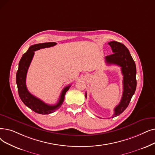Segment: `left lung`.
I'll list each match as a JSON object with an SVG mask.
<instances>
[{
    "instance_id": "1",
    "label": "left lung",
    "mask_w": 155,
    "mask_h": 155,
    "mask_svg": "<svg viewBox=\"0 0 155 155\" xmlns=\"http://www.w3.org/2000/svg\"><path fill=\"white\" fill-rule=\"evenodd\" d=\"M113 54L105 57L108 64H117L121 67L123 80V95L120 103L114 109V114L111 118L117 117L127 108L132 96L135 93L136 81V66L135 62L125 45L116 41L108 42ZM85 97L87 94L85 93Z\"/></svg>"
}]
</instances>
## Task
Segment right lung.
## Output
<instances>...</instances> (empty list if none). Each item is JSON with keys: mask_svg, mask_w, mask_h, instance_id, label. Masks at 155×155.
I'll use <instances>...</instances> for the list:
<instances>
[{"mask_svg": "<svg viewBox=\"0 0 155 155\" xmlns=\"http://www.w3.org/2000/svg\"><path fill=\"white\" fill-rule=\"evenodd\" d=\"M56 45V42L41 43L31 45L28 50L23 55L19 62L18 70L16 73V84L20 99L23 103L35 113L42 115H48L59 109L61 106L66 92L68 91L70 85L66 86L62 91L58 102L55 105H49L45 103L42 100L36 97L28 91L26 85V74L34 56V52L40 49L50 48Z\"/></svg>", "mask_w": 155, "mask_h": 155, "instance_id": "obj_1", "label": "right lung"}]
</instances>
